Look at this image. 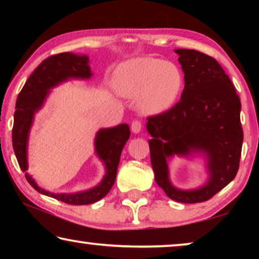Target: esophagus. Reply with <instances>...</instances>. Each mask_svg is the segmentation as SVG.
I'll return each instance as SVG.
<instances>
[{"label": "esophagus", "instance_id": "1", "mask_svg": "<svg viewBox=\"0 0 259 259\" xmlns=\"http://www.w3.org/2000/svg\"><path fill=\"white\" fill-rule=\"evenodd\" d=\"M141 127H143V125H141L140 120H134L132 122V126H131V128H132L133 133H139L141 131Z\"/></svg>", "mask_w": 259, "mask_h": 259}]
</instances>
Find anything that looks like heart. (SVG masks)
<instances>
[{
	"label": "heart",
	"mask_w": 259,
	"mask_h": 259,
	"mask_svg": "<svg viewBox=\"0 0 259 259\" xmlns=\"http://www.w3.org/2000/svg\"><path fill=\"white\" fill-rule=\"evenodd\" d=\"M113 81L123 97H138V107L146 114H159L171 108L184 86L183 73L176 63L154 58L121 63Z\"/></svg>",
	"instance_id": "b5f03b06"
}]
</instances>
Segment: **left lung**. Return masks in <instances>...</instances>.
<instances>
[{
	"label": "left lung",
	"mask_w": 259,
	"mask_h": 259,
	"mask_svg": "<svg viewBox=\"0 0 259 259\" xmlns=\"http://www.w3.org/2000/svg\"><path fill=\"white\" fill-rule=\"evenodd\" d=\"M185 79L180 101L147 118L151 164L154 179L168 198L185 204L211 199L235 179L243 145L240 99L217 60L194 49H176ZM204 150L210 180L198 190L173 188L167 159L175 154Z\"/></svg>",
	"instance_id": "left-lung-1"
}]
</instances>
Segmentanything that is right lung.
<instances>
[{
	"label": "right lung",
	"instance_id": "1",
	"mask_svg": "<svg viewBox=\"0 0 259 259\" xmlns=\"http://www.w3.org/2000/svg\"><path fill=\"white\" fill-rule=\"evenodd\" d=\"M92 76L88 66V56L75 55L73 53H60L44 60L36 69L28 77L16 100V109L14 114L13 147L17 162L22 172L28 169L27 143L34 113L41 107L51 88L55 87L69 77L88 79ZM130 126L127 123L100 130L95 138V150L99 158L106 165V176L102 182L94 189L74 194H54L42 190L36 185L34 179L26 173L27 182L37 192L45 196L55 198L70 205H87L100 200L111 191L116 178V171L120 155L126 141L130 138Z\"/></svg>",
	"mask_w": 259,
	"mask_h": 259
}]
</instances>
